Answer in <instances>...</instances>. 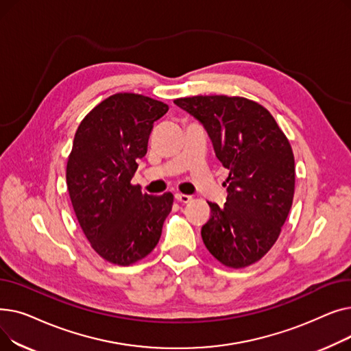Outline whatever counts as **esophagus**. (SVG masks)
I'll return each instance as SVG.
<instances>
[{"mask_svg":"<svg viewBox=\"0 0 351 351\" xmlns=\"http://www.w3.org/2000/svg\"><path fill=\"white\" fill-rule=\"evenodd\" d=\"M175 197H176L178 202H180V204H188V202L192 200V196L191 195H185V193H176Z\"/></svg>","mask_w":351,"mask_h":351,"instance_id":"esophagus-1","label":"esophagus"}]
</instances>
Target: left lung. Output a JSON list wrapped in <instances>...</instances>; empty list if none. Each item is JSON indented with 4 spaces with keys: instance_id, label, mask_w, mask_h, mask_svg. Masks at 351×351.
Here are the masks:
<instances>
[{
    "instance_id": "8db88e82",
    "label": "left lung",
    "mask_w": 351,
    "mask_h": 351,
    "mask_svg": "<svg viewBox=\"0 0 351 351\" xmlns=\"http://www.w3.org/2000/svg\"><path fill=\"white\" fill-rule=\"evenodd\" d=\"M204 123L217 159L229 169L225 206L208 202L200 234L223 266L259 262L278 241L294 195V155L269 110L252 99L196 95L173 101Z\"/></svg>"
}]
</instances>
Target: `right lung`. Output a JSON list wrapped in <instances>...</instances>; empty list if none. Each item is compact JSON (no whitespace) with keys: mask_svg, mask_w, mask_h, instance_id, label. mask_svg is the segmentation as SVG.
Returning <instances> with one entry per match:
<instances>
[{"mask_svg":"<svg viewBox=\"0 0 351 351\" xmlns=\"http://www.w3.org/2000/svg\"><path fill=\"white\" fill-rule=\"evenodd\" d=\"M165 102L119 92L81 121L66 162V188L78 223L109 263L129 266L158 245L173 195L142 193L132 178L147 151L154 122L168 112Z\"/></svg>","mask_w":351,"mask_h":351,"instance_id":"add662e5","label":"right lung"}]
</instances>
